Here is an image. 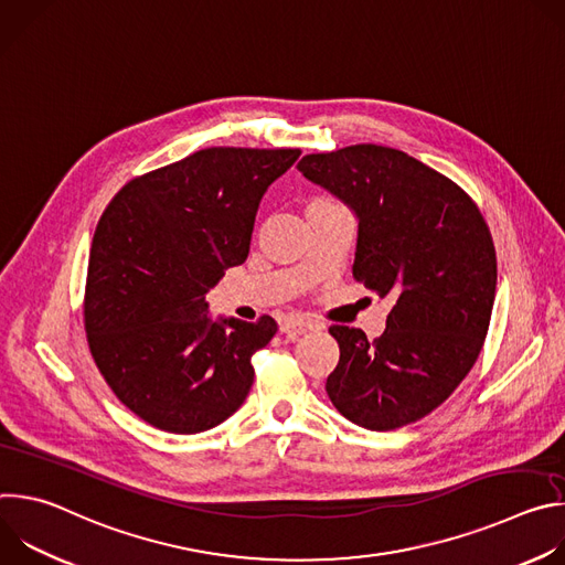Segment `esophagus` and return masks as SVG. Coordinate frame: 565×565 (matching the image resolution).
<instances>
[{"label": "esophagus", "mask_w": 565, "mask_h": 565, "mask_svg": "<svg viewBox=\"0 0 565 565\" xmlns=\"http://www.w3.org/2000/svg\"><path fill=\"white\" fill-rule=\"evenodd\" d=\"M315 327H317V321H312L308 317H299V315H290V317H284L279 321V329L286 335H301V333H306V331H310Z\"/></svg>", "instance_id": "esophagus-1"}]
</instances>
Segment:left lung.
<instances>
[{
    "label": "left lung",
    "mask_w": 565,
    "mask_h": 565,
    "mask_svg": "<svg viewBox=\"0 0 565 565\" xmlns=\"http://www.w3.org/2000/svg\"><path fill=\"white\" fill-rule=\"evenodd\" d=\"M297 168L355 210L353 277L395 301L373 342L329 329L340 362L327 393L364 429L412 425L456 391L486 344L497 292L490 227L460 185L393 147L308 153Z\"/></svg>",
    "instance_id": "obj_1"
}]
</instances>
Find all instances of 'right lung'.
I'll return each mask as SVG.
<instances>
[{"label": "right lung", "instance_id": "add662e5", "mask_svg": "<svg viewBox=\"0 0 565 565\" xmlns=\"http://www.w3.org/2000/svg\"><path fill=\"white\" fill-rule=\"evenodd\" d=\"M299 153L207 147L131 179L103 212L85 286L87 342L116 397L147 425L199 434L244 405L250 360L277 321H212L205 292L246 262L259 201Z\"/></svg>", "mask_w": 565, "mask_h": 565}]
</instances>
